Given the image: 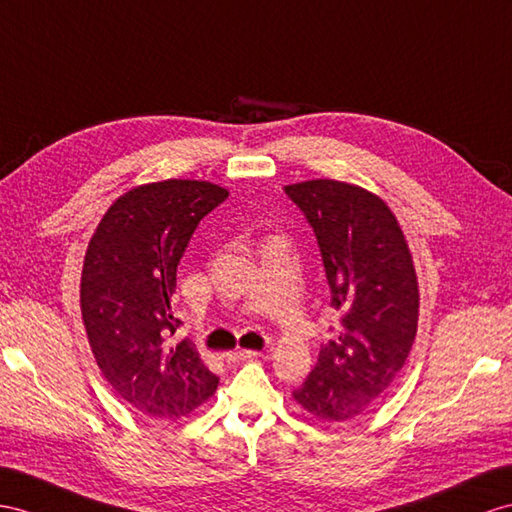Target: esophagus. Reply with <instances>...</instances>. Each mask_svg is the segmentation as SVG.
<instances>
[{
  "label": "esophagus",
  "mask_w": 512,
  "mask_h": 512,
  "mask_svg": "<svg viewBox=\"0 0 512 512\" xmlns=\"http://www.w3.org/2000/svg\"><path fill=\"white\" fill-rule=\"evenodd\" d=\"M257 355H259V352H255V350H231L229 355H227V359L233 361V363H238V361L253 359V357H257Z\"/></svg>",
  "instance_id": "obj_1"
}]
</instances>
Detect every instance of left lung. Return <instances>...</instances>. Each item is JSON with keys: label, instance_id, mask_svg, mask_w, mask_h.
Instances as JSON below:
<instances>
[{"label": "left lung", "instance_id": "8db88e82", "mask_svg": "<svg viewBox=\"0 0 512 512\" xmlns=\"http://www.w3.org/2000/svg\"><path fill=\"white\" fill-rule=\"evenodd\" d=\"M303 209L322 251L337 337L294 391L296 404L322 422L368 411L396 381L417 335L419 285L396 214L357 183L311 179L285 186Z\"/></svg>", "mask_w": 512, "mask_h": 512}]
</instances>
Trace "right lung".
Wrapping results in <instances>:
<instances>
[{"label": "right lung", "mask_w": 512, "mask_h": 512, "mask_svg": "<svg viewBox=\"0 0 512 512\" xmlns=\"http://www.w3.org/2000/svg\"><path fill=\"white\" fill-rule=\"evenodd\" d=\"M229 196L212 181L164 179L121 194L88 242L80 309L90 350L114 393L155 419L188 417L218 376L188 342H168L177 266L201 218Z\"/></svg>", "instance_id": "right-lung-1"}]
</instances>
